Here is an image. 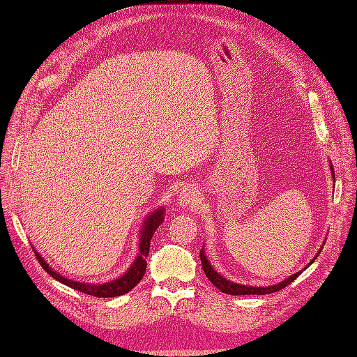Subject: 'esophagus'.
Listing matches in <instances>:
<instances>
[{
	"label": "esophagus",
	"instance_id": "obj_1",
	"mask_svg": "<svg viewBox=\"0 0 357 357\" xmlns=\"http://www.w3.org/2000/svg\"><path fill=\"white\" fill-rule=\"evenodd\" d=\"M197 203V192L192 188H185L179 194L181 207H192Z\"/></svg>",
	"mask_w": 357,
	"mask_h": 357
}]
</instances>
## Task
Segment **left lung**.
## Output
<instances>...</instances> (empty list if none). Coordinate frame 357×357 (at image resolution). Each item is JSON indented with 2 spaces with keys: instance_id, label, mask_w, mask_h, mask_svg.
<instances>
[{
  "instance_id": "8db88e82",
  "label": "left lung",
  "mask_w": 357,
  "mask_h": 357,
  "mask_svg": "<svg viewBox=\"0 0 357 357\" xmlns=\"http://www.w3.org/2000/svg\"><path fill=\"white\" fill-rule=\"evenodd\" d=\"M331 174H333V178L335 179L333 165H331ZM199 258H201V264H203V270H204V273H206L208 280H210L217 289H219L220 291H223V293H226V294H231V296H243V294H268V293L278 291V290L284 289L286 286H289L293 280H296V278H298V277L301 275V273H302V271H299V273H296V274H293L291 277L286 278L284 282L278 283V284H274V286H268V287H250V286H243V284H236V283H234V282H229V280H226V278H223L219 273L214 271L213 267L210 266V262L207 261V258H206V255H204L203 251L199 252ZM315 258H317V257H315ZM315 258H314V259H315ZM314 259H312V261H314ZM312 261H311V262H312Z\"/></svg>"
}]
</instances>
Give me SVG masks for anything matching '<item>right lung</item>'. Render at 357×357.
<instances>
[{
  "instance_id": "right-lung-1",
  "label": "right lung",
  "mask_w": 357,
  "mask_h": 357,
  "mask_svg": "<svg viewBox=\"0 0 357 357\" xmlns=\"http://www.w3.org/2000/svg\"><path fill=\"white\" fill-rule=\"evenodd\" d=\"M165 210L163 208H158L154 213H151L146 222H144V227L142 230V239H140V254H138L137 259L134 261V264L131 266V268L123 274L122 277L116 278L115 282H109V283H103V284H89V283H80V282H74V280H68V278L63 277L61 274L55 273L46 262L43 261V258L35 251L36 258L39 261V264L42 266V268L48 273L50 275H52L55 280L61 282L63 284L79 290L82 293L90 294V296H96V298H114V296H121V294L128 293L132 287H135L138 284V282L142 280L144 273H146V267H147V257H149V250H150V241L154 235V231L158 230V227L160 226V223L163 222L165 217Z\"/></svg>"
}]
</instances>
